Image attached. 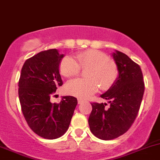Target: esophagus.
<instances>
[{
	"mask_svg": "<svg viewBox=\"0 0 160 160\" xmlns=\"http://www.w3.org/2000/svg\"><path fill=\"white\" fill-rule=\"evenodd\" d=\"M83 102H84L83 99H82V98H78V104H82V103H83Z\"/></svg>",
	"mask_w": 160,
	"mask_h": 160,
	"instance_id": "obj_1",
	"label": "esophagus"
}]
</instances>
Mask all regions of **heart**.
Wrapping results in <instances>:
<instances>
[{"label":"heart","instance_id":"b5f03b06","mask_svg":"<svg viewBox=\"0 0 160 160\" xmlns=\"http://www.w3.org/2000/svg\"><path fill=\"white\" fill-rule=\"evenodd\" d=\"M80 67L88 68V78H75L67 83L66 91L68 94L85 98L95 93L100 86L101 90H108L116 82L118 67L114 61L108 59L105 53L96 49H88L75 55V59L66 56L59 64V71L65 77L78 75Z\"/></svg>","mask_w":160,"mask_h":160}]
</instances>
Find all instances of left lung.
Masks as SVG:
<instances>
[{
	"mask_svg": "<svg viewBox=\"0 0 160 160\" xmlns=\"http://www.w3.org/2000/svg\"><path fill=\"white\" fill-rule=\"evenodd\" d=\"M118 75L116 82L101 95L107 103H92L88 118L91 131L98 138L110 140L120 137L129 130L135 121L144 92L141 68L124 53H112Z\"/></svg>",
	"mask_w": 160,
	"mask_h": 160,
	"instance_id": "obj_1",
	"label": "left lung"
}]
</instances>
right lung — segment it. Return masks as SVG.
Masks as SVG:
<instances>
[{"label":"right lung","instance_id":"1","mask_svg":"<svg viewBox=\"0 0 160 160\" xmlns=\"http://www.w3.org/2000/svg\"><path fill=\"white\" fill-rule=\"evenodd\" d=\"M63 57L56 49L37 53L25 62L19 80V99L26 121L34 133L49 140L67 131L78 104L73 96H63L59 104L50 101L53 92L62 85L59 64Z\"/></svg>","mask_w":160,"mask_h":160}]
</instances>
